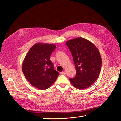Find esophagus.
Returning <instances> with one entry per match:
<instances>
[{
	"mask_svg": "<svg viewBox=\"0 0 121 121\" xmlns=\"http://www.w3.org/2000/svg\"><path fill=\"white\" fill-rule=\"evenodd\" d=\"M61 74H62V75H65V74H66V73L65 72H62L61 73Z\"/></svg>",
	"mask_w": 121,
	"mask_h": 121,
	"instance_id": "1",
	"label": "esophagus"
}]
</instances>
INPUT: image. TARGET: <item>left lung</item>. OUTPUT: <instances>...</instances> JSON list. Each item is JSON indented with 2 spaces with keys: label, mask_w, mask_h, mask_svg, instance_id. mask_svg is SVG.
<instances>
[{
  "label": "left lung",
  "mask_w": 121,
  "mask_h": 121,
  "mask_svg": "<svg viewBox=\"0 0 121 121\" xmlns=\"http://www.w3.org/2000/svg\"><path fill=\"white\" fill-rule=\"evenodd\" d=\"M66 44L72 54L76 69L75 77L69 78L78 89H85L98 78L101 68V57L96 46L84 38L68 41Z\"/></svg>",
  "instance_id": "left-lung-1"
}]
</instances>
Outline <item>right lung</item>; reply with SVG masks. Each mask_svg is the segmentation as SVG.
I'll list each match as a JSON object with an SVG mask.
<instances>
[{
    "instance_id": "add662e5",
    "label": "right lung",
    "mask_w": 121,
    "mask_h": 121,
    "mask_svg": "<svg viewBox=\"0 0 121 121\" xmlns=\"http://www.w3.org/2000/svg\"><path fill=\"white\" fill-rule=\"evenodd\" d=\"M56 47L54 44L37 43L25 56L22 65V72L34 87L47 89L54 83L59 75L50 60V56Z\"/></svg>"
}]
</instances>
